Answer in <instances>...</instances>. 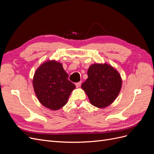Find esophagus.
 Wrapping results in <instances>:
<instances>
[{"label": "esophagus", "mask_w": 154, "mask_h": 154, "mask_svg": "<svg viewBox=\"0 0 154 154\" xmlns=\"http://www.w3.org/2000/svg\"><path fill=\"white\" fill-rule=\"evenodd\" d=\"M81 83H82V82H78V83H75V85H76V88H79V87H80Z\"/></svg>", "instance_id": "1"}]
</instances>
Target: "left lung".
Wrapping results in <instances>:
<instances>
[{
	"label": "left lung",
	"instance_id": "obj_1",
	"mask_svg": "<svg viewBox=\"0 0 154 154\" xmlns=\"http://www.w3.org/2000/svg\"><path fill=\"white\" fill-rule=\"evenodd\" d=\"M87 75L81 87L90 103L100 109L112 103L122 86V78L117 70L107 63H96L88 67Z\"/></svg>",
	"mask_w": 154,
	"mask_h": 154
}]
</instances>
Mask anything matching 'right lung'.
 Returning a JSON list of instances; mask_svg holds the SVG:
<instances>
[{"instance_id": "1", "label": "right lung", "mask_w": 154, "mask_h": 154, "mask_svg": "<svg viewBox=\"0 0 154 154\" xmlns=\"http://www.w3.org/2000/svg\"><path fill=\"white\" fill-rule=\"evenodd\" d=\"M68 77L62 63L55 60L42 63L32 78V86L40 103L52 110L66 105L70 94L76 88Z\"/></svg>"}]
</instances>
